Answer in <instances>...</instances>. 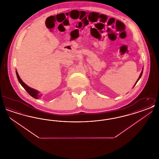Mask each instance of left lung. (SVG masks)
<instances>
[{"label":"left lung","instance_id":"8db88e82","mask_svg":"<svg viewBox=\"0 0 159 159\" xmlns=\"http://www.w3.org/2000/svg\"><path fill=\"white\" fill-rule=\"evenodd\" d=\"M143 71H141V74H140V76H139V78L138 79V80H137V81H136V83H135V84H136V83L138 82V80H139V79L141 78V76H142V75H143ZM135 85H134V86H135Z\"/></svg>","mask_w":159,"mask_h":159}]
</instances>
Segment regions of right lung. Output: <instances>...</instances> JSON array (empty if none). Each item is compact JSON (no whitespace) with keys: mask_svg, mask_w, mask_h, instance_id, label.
I'll list each match as a JSON object with an SVG mask.
<instances>
[{"mask_svg":"<svg viewBox=\"0 0 159 159\" xmlns=\"http://www.w3.org/2000/svg\"><path fill=\"white\" fill-rule=\"evenodd\" d=\"M16 75L17 79H18L19 82L21 84V86H23V88L25 89V90L28 92V93L30 95H31L32 97H33V98L36 99L39 98L40 97L41 95H39V92L38 91H36V90H35V89H34L33 88H31L30 87L28 86L26 84H25L24 82H23V80L20 79V77L18 75V72L16 71Z\"/></svg>","mask_w":159,"mask_h":159,"instance_id":"add662e5","label":"right lung"}]
</instances>
